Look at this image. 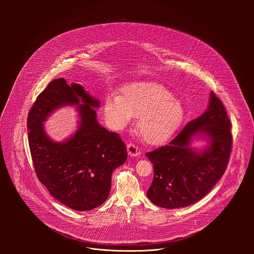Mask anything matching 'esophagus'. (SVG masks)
<instances>
[{"instance_id": "1", "label": "esophagus", "mask_w": 254, "mask_h": 254, "mask_svg": "<svg viewBox=\"0 0 254 254\" xmlns=\"http://www.w3.org/2000/svg\"><path fill=\"white\" fill-rule=\"evenodd\" d=\"M127 151H128V154L130 156H137V155H139L141 153L140 148L137 145L132 144V143H129L127 145Z\"/></svg>"}]
</instances>
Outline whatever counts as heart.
<instances>
[{
  "label": "heart",
  "instance_id": "obj_1",
  "mask_svg": "<svg viewBox=\"0 0 254 254\" xmlns=\"http://www.w3.org/2000/svg\"><path fill=\"white\" fill-rule=\"evenodd\" d=\"M185 110L171 91L157 83H133L109 94L105 100V116L109 127L124 129L138 116L137 129L145 142H166L180 127Z\"/></svg>",
  "mask_w": 254,
  "mask_h": 254
}]
</instances>
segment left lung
Instances as JSON below:
<instances>
[{"instance_id": "1", "label": "left lung", "mask_w": 254, "mask_h": 254, "mask_svg": "<svg viewBox=\"0 0 254 254\" xmlns=\"http://www.w3.org/2000/svg\"><path fill=\"white\" fill-rule=\"evenodd\" d=\"M231 126L224 105L211 92L204 113L190 121L168 145L145 153L153 166V179L146 191L149 200L172 209L204 197L227 168L233 144ZM197 134L210 142L201 152L190 146Z\"/></svg>"}]
</instances>
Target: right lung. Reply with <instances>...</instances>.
Returning <instances> with one entry per match:
<instances>
[{"label":"right lung","instance_id":"right-lung-1","mask_svg":"<svg viewBox=\"0 0 254 254\" xmlns=\"http://www.w3.org/2000/svg\"><path fill=\"white\" fill-rule=\"evenodd\" d=\"M72 104L78 106V129L67 141L54 142L42 122L55 109ZM99 107L100 101L81 85H68L58 78L37 97L27 117L28 143L39 181L57 200L78 211L92 210L107 200L112 172L127 159L120 136L99 124L95 109Z\"/></svg>","mask_w":254,"mask_h":254}]
</instances>
